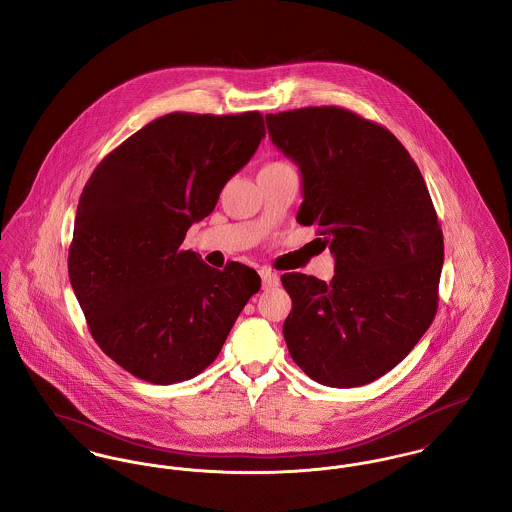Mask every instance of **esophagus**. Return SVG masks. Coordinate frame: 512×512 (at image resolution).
<instances>
[{
	"label": "esophagus",
	"instance_id": "obj_1",
	"mask_svg": "<svg viewBox=\"0 0 512 512\" xmlns=\"http://www.w3.org/2000/svg\"><path fill=\"white\" fill-rule=\"evenodd\" d=\"M259 275H261V280H263V288H275V286H278V282H280L278 275L269 267H263L259 271Z\"/></svg>",
	"mask_w": 512,
	"mask_h": 512
}]
</instances>
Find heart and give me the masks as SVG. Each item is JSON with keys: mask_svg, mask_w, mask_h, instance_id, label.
I'll return each instance as SVG.
<instances>
[{"mask_svg": "<svg viewBox=\"0 0 512 512\" xmlns=\"http://www.w3.org/2000/svg\"><path fill=\"white\" fill-rule=\"evenodd\" d=\"M275 163H282V161H275Z\"/></svg>", "mask_w": 512, "mask_h": 512, "instance_id": "obj_1", "label": "heart"}]
</instances>
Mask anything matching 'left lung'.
I'll return each mask as SVG.
<instances>
[{
  "label": "left lung",
  "instance_id": "left-lung-1",
  "mask_svg": "<svg viewBox=\"0 0 512 512\" xmlns=\"http://www.w3.org/2000/svg\"><path fill=\"white\" fill-rule=\"evenodd\" d=\"M267 128L302 171L298 222L335 257L331 282L282 275L286 347L323 386L370 384L411 353L438 308L444 241L425 179L388 128L343 107L267 115Z\"/></svg>",
  "mask_w": 512,
  "mask_h": 512
}]
</instances>
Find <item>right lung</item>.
<instances>
[{"instance_id":"add662e5","label":"right lung","mask_w":512,"mask_h":512,"mask_svg":"<svg viewBox=\"0 0 512 512\" xmlns=\"http://www.w3.org/2000/svg\"><path fill=\"white\" fill-rule=\"evenodd\" d=\"M265 138L259 111L169 113L95 167L79 197L68 273L87 327L118 366L158 384L191 380L222 351L259 275L181 249Z\"/></svg>"}]
</instances>
